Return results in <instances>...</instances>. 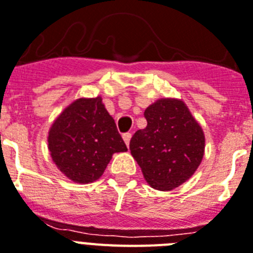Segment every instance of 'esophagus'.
<instances>
[{
	"instance_id": "1",
	"label": "esophagus",
	"mask_w": 253,
	"mask_h": 253,
	"mask_svg": "<svg viewBox=\"0 0 253 253\" xmlns=\"http://www.w3.org/2000/svg\"><path fill=\"white\" fill-rule=\"evenodd\" d=\"M130 138H131L130 133H124V134H123V139H124L125 145H126V146H129V142H130Z\"/></svg>"
}]
</instances>
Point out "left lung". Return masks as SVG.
<instances>
[{"instance_id": "8db88e82", "label": "left lung", "mask_w": 253, "mask_h": 253, "mask_svg": "<svg viewBox=\"0 0 253 253\" xmlns=\"http://www.w3.org/2000/svg\"><path fill=\"white\" fill-rule=\"evenodd\" d=\"M147 126L129 143L152 189L169 191L191 178L203 160L206 137L182 99L160 98L145 110Z\"/></svg>"}]
</instances>
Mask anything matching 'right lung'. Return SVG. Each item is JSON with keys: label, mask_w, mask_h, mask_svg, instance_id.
Here are the masks:
<instances>
[{"label": "right lung", "mask_w": 253, "mask_h": 253, "mask_svg": "<svg viewBox=\"0 0 253 253\" xmlns=\"http://www.w3.org/2000/svg\"><path fill=\"white\" fill-rule=\"evenodd\" d=\"M47 149L56 168L76 183L97 181L115 152L128 150L102 97L68 104L50 126Z\"/></svg>", "instance_id": "right-lung-1"}]
</instances>
